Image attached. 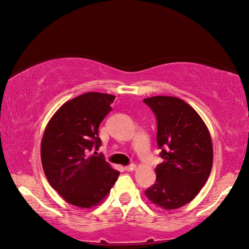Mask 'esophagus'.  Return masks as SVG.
Instances as JSON below:
<instances>
[{
  "mask_svg": "<svg viewBox=\"0 0 249 249\" xmlns=\"http://www.w3.org/2000/svg\"><path fill=\"white\" fill-rule=\"evenodd\" d=\"M136 168H137L136 164H133V163H132V164L124 166V170H125V171H128V172H131V171H134V170H136Z\"/></svg>",
  "mask_w": 249,
  "mask_h": 249,
  "instance_id": "34e87169",
  "label": "esophagus"
}]
</instances>
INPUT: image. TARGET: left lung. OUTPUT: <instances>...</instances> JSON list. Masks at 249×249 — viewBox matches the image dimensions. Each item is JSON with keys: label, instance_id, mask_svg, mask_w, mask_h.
I'll list each match as a JSON object with an SVG mask.
<instances>
[{"label": "left lung", "instance_id": "1", "mask_svg": "<svg viewBox=\"0 0 249 249\" xmlns=\"http://www.w3.org/2000/svg\"><path fill=\"white\" fill-rule=\"evenodd\" d=\"M157 117V142L163 162L157 181L145 196L163 210L180 209L192 201L209 178L213 144L198 113L180 98L154 96L143 99Z\"/></svg>", "mask_w": 249, "mask_h": 249}]
</instances>
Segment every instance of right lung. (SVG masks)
<instances>
[{
  "mask_svg": "<svg viewBox=\"0 0 249 249\" xmlns=\"http://www.w3.org/2000/svg\"><path fill=\"white\" fill-rule=\"evenodd\" d=\"M115 96L86 92L68 100L54 113L45 128L40 144L44 173L51 186L69 204L90 209L100 204L120 172L103 156L88 152L98 149V129L111 111Z\"/></svg>",
  "mask_w": 249,
  "mask_h": 249,
  "instance_id": "1",
  "label": "right lung"
}]
</instances>
